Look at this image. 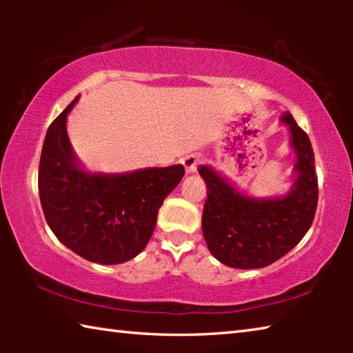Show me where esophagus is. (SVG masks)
<instances>
[{
    "label": "esophagus",
    "mask_w": 353,
    "mask_h": 353,
    "mask_svg": "<svg viewBox=\"0 0 353 353\" xmlns=\"http://www.w3.org/2000/svg\"><path fill=\"white\" fill-rule=\"evenodd\" d=\"M182 163L185 166V170H187V172H194L196 170H198V165L201 163V155L199 154L185 155Z\"/></svg>",
    "instance_id": "obj_1"
}]
</instances>
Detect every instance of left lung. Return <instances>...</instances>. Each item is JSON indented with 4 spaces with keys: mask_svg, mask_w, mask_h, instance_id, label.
I'll return each instance as SVG.
<instances>
[{
    "mask_svg": "<svg viewBox=\"0 0 353 353\" xmlns=\"http://www.w3.org/2000/svg\"><path fill=\"white\" fill-rule=\"evenodd\" d=\"M282 119L290 126L297 152V181L285 198L250 199L208 166L199 168L208 188L202 232L214 259L230 268L271 265L288 254L313 224L319 188L312 143L291 113Z\"/></svg>",
    "mask_w": 353,
    "mask_h": 353,
    "instance_id": "left-lung-1",
    "label": "left lung"
}]
</instances>
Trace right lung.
Wrapping results in <instances>:
<instances>
[{"label": "right lung", "mask_w": 353, "mask_h": 353, "mask_svg": "<svg viewBox=\"0 0 353 353\" xmlns=\"http://www.w3.org/2000/svg\"><path fill=\"white\" fill-rule=\"evenodd\" d=\"M67 109L48 128L39 165L40 204L59 241L82 259L117 265L139 255L151 238L160 205L182 181V165L129 174H87L67 137Z\"/></svg>", "instance_id": "add662e5"}]
</instances>
